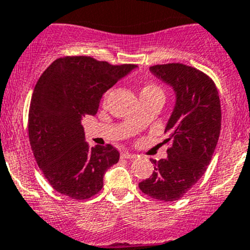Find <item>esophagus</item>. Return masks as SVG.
Instances as JSON below:
<instances>
[{"label": "esophagus", "mask_w": 250, "mask_h": 250, "mask_svg": "<svg viewBox=\"0 0 250 250\" xmlns=\"http://www.w3.org/2000/svg\"><path fill=\"white\" fill-rule=\"evenodd\" d=\"M121 157L125 158V160H135V158H137V155H133V153L125 152V153H122V155H121Z\"/></svg>", "instance_id": "esophagus-1"}]
</instances>
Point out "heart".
<instances>
[{
    "label": "heart",
    "instance_id": "heart-1",
    "mask_svg": "<svg viewBox=\"0 0 250 250\" xmlns=\"http://www.w3.org/2000/svg\"><path fill=\"white\" fill-rule=\"evenodd\" d=\"M155 92H161V89L157 87V85L152 84V83H147V84H145L143 87L140 95L141 94H148V93H155ZM106 98H107V94L105 95V99H106Z\"/></svg>",
    "mask_w": 250,
    "mask_h": 250
}]
</instances>
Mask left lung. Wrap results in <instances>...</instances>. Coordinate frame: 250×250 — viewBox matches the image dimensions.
<instances>
[{
  "label": "left lung",
  "mask_w": 250,
  "mask_h": 250,
  "mask_svg": "<svg viewBox=\"0 0 250 250\" xmlns=\"http://www.w3.org/2000/svg\"><path fill=\"white\" fill-rule=\"evenodd\" d=\"M150 71L175 92L165 130L166 141L173 144L167 158L151 160L152 175L139 188L151 198L173 202L197 184L210 162L220 135V99L213 80L195 67L172 62L151 66Z\"/></svg>",
  "instance_id": "8db88e82"
}]
</instances>
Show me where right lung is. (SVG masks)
Listing matches in <instances>:
<instances>
[{
	"label": "right lung",
	"instance_id": "add662e5",
	"mask_svg": "<svg viewBox=\"0 0 250 250\" xmlns=\"http://www.w3.org/2000/svg\"><path fill=\"white\" fill-rule=\"evenodd\" d=\"M135 67L64 57L37 81L29 110L30 145L48 183L62 195L78 201L93 197L104 185L105 172L120 160L110 144L89 147L81 120L94 116L103 94Z\"/></svg>",
	"mask_w": 250,
	"mask_h": 250
}]
</instances>
